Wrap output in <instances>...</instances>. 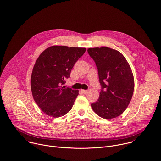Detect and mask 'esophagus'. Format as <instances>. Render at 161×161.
Returning a JSON list of instances; mask_svg holds the SVG:
<instances>
[{
	"label": "esophagus",
	"instance_id": "esophagus-1",
	"mask_svg": "<svg viewBox=\"0 0 161 161\" xmlns=\"http://www.w3.org/2000/svg\"><path fill=\"white\" fill-rule=\"evenodd\" d=\"M88 90H81V92L83 93H86L88 92Z\"/></svg>",
	"mask_w": 161,
	"mask_h": 161
}]
</instances>
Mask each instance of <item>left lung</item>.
Wrapping results in <instances>:
<instances>
[{
    "label": "left lung",
    "instance_id": "1",
    "mask_svg": "<svg viewBox=\"0 0 161 161\" xmlns=\"http://www.w3.org/2000/svg\"><path fill=\"white\" fill-rule=\"evenodd\" d=\"M87 51L96 64L101 85L99 98L92 108L103 119L116 118L126 109L133 96L135 83L130 66L121 52L109 47Z\"/></svg>",
    "mask_w": 161,
    "mask_h": 161
}]
</instances>
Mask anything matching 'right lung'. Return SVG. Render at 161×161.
<instances>
[{
  "instance_id": "obj_1",
  "label": "right lung",
  "mask_w": 161,
  "mask_h": 161,
  "mask_svg": "<svg viewBox=\"0 0 161 161\" xmlns=\"http://www.w3.org/2000/svg\"><path fill=\"white\" fill-rule=\"evenodd\" d=\"M86 48L51 46L42 52L34 65L31 89L34 100L49 116L59 118L71 111L78 90L63 86Z\"/></svg>"
}]
</instances>
